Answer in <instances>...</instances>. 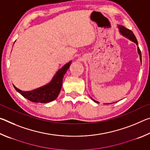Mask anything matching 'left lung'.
Wrapping results in <instances>:
<instances>
[{"mask_svg":"<svg viewBox=\"0 0 150 150\" xmlns=\"http://www.w3.org/2000/svg\"><path fill=\"white\" fill-rule=\"evenodd\" d=\"M118 28L119 30V32H120V34L122 35H123L124 37L126 38H128V40H130V41L134 42L137 45V46H138V47H137V50H138V54H139V59H140V62H141V63H142V54H141V52H140V50H139V48L138 47V41H137L135 35H134V33L132 32L130 30L126 28L125 27L123 26H122V25H118ZM91 98L95 103H97V104L99 103L98 102V101L94 100L93 98L91 97ZM112 103H105V104H107V105H108V104H112Z\"/></svg>","mask_w":150,"mask_h":150,"instance_id":"left-lung-1","label":"left lung"}]
</instances>
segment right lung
Listing matches in <instances>:
<instances>
[{"mask_svg": "<svg viewBox=\"0 0 150 150\" xmlns=\"http://www.w3.org/2000/svg\"><path fill=\"white\" fill-rule=\"evenodd\" d=\"M72 61H70L58 69L49 83L35 89L24 91L18 88L13 85L18 92L32 102L47 103L56 99L62 87L63 79L64 75L70 67Z\"/></svg>", "mask_w": 150, "mask_h": 150, "instance_id": "1", "label": "right lung"}]
</instances>
